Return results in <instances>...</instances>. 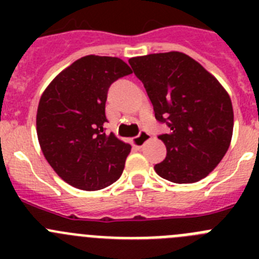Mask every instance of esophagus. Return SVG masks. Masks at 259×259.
<instances>
[{
  "label": "esophagus",
  "instance_id": "1",
  "mask_svg": "<svg viewBox=\"0 0 259 259\" xmlns=\"http://www.w3.org/2000/svg\"><path fill=\"white\" fill-rule=\"evenodd\" d=\"M150 139V134L149 132H146V131H140V134H139V136H136L132 140V143L135 144L136 146H139V148H141V146L145 145V143Z\"/></svg>",
  "mask_w": 259,
  "mask_h": 259
}]
</instances>
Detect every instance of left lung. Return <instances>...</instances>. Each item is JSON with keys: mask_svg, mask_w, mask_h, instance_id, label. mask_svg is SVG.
Listing matches in <instances>:
<instances>
[{"mask_svg": "<svg viewBox=\"0 0 259 259\" xmlns=\"http://www.w3.org/2000/svg\"><path fill=\"white\" fill-rule=\"evenodd\" d=\"M128 62L145 87L155 119L170 128L158 136L167 154L154 166L155 172L178 184L203 179L218 166L232 139L228 93L184 53H157Z\"/></svg>", "mask_w": 259, "mask_h": 259, "instance_id": "8db88e82", "label": "left lung"}]
</instances>
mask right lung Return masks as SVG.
I'll use <instances>...</instances> for the list:
<instances>
[{
    "label": "right lung",
    "mask_w": 259,
    "mask_h": 259,
    "mask_svg": "<svg viewBox=\"0 0 259 259\" xmlns=\"http://www.w3.org/2000/svg\"><path fill=\"white\" fill-rule=\"evenodd\" d=\"M132 74L115 57L87 56L57 75L38 102L41 150L53 170L75 188L98 191L120 178L131 145L106 135L110 85Z\"/></svg>",
    "instance_id": "right-lung-1"
}]
</instances>
